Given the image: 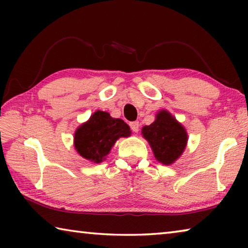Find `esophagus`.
<instances>
[{
  "label": "esophagus",
  "mask_w": 248,
  "mask_h": 248,
  "mask_svg": "<svg viewBox=\"0 0 248 248\" xmlns=\"http://www.w3.org/2000/svg\"><path fill=\"white\" fill-rule=\"evenodd\" d=\"M130 128H131L133 132L139 131V128H140L139 121H132V123H130Z\"/></svg>",
  "instance_id": "34e87169"
}]
</instances>
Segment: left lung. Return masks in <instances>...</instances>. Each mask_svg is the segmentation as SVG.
<instances>
[{
    "mask_svg": "<svg viewBox=\"0 0 248 248\" xmlns=\"http://www.w3.org/2000/svg\"><path fill=\"white\" fill-rule=\"evenodd\" d=\"M142 134L149 141L157 161L165 165L174 163L187 143L186 130L166 110L159 111L153 124L143 127Z\"/></svg>",
    "mask_w": 248,
    "mask_h": 248,
    "instance_id": "obj_1",
    "label": "left lung"
}]
</instances>
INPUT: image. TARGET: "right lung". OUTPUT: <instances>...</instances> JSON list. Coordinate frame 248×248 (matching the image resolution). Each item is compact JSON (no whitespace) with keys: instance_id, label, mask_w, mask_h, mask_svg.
Instances as JSON below:
<instances>
[{"instance_id":"add662e5","label":"right lung","mask_w":248,"mask_h":248,"mask_svg":"<svg viewBox=\"0 0 248 248\" xmlns=\"http://www.w3.org/2000/svg\"><path fill=\"white\" fill-rule=\"evenodd\" d=\"M129 125L121 119L111 118L106 111H96L74 136V145L79 155L91 162L100 163L120 137L130 136Z\"/></svg>"}]
</instances>
